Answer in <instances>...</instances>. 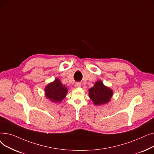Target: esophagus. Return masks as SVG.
<instances>
[{"instance_id": "1", "label": "esophagus", "mask_w": 154, "mask_h": 154, "mask_svg": "<svg viewBox=\"0 0 154 154\" xmlns=\"http://www.w3.org/2000/svg\"><path fill=\"white\" fill-rule=\"evenodd\" d=\"M75 85H76V87H81L82 84H81V82H77L76 84H75Z\"/></svg>"}]
</instances>
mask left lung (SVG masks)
<instances>
[{"instance_id":"1","label":"left lung","mask_w":154,"mask_h":154,"mask_svg":"<svg viewBox=\"0 0 154 154\" xmlns=\"http://www.w3.org/2000/svg\"><path fill=\"white\" fill-rule=\"evenodd\" d=\"M88 91L89 97L95 106H100L108 103L113 95L112 90L104 85L100 80L96 82L94 85Z\"/></svg>"}]
</instances>
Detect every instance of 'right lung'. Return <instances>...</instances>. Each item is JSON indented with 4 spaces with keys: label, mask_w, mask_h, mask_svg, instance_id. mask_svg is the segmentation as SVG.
<instances>
[{
    "label": "right lung",
    "mask_w": 154,
    "mask_h": 154,
    "mask_svg": "<svg viewBox=\"0 0 154 154\" xmlns=\"http://www.w3.org/2000/svg\"><path fill=\"white\" fill-rule=\"evenodd\" d=\"M68 90L59 79H55L54 82L48 84L45 88V97L53 102H60L67 94Z\"/></svg>",
    "instance_id": "obj_1"
}]
</instances>
